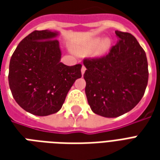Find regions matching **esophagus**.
<instances>
[{"instance_id": "esophagus-1", "label": "esophagus", "mask_w": 160, "mask_h": 160, "mask_svg": "<svg viewBox=\"0 0 160 160\" xmlns=\"http://www.w3.org/2000/svg\"><path fill=\"white\" fill-rule=\"evenodd\" d=\"M86 69H87V68H86V67L82 66V68H81V73H82V74H84V73H85V71H86Z\"/></svg>"}]
</instances>
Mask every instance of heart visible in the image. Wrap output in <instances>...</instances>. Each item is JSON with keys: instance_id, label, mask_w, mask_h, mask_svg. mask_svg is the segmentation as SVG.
Wrapping results in <instances>:
<instances>
[{"instance_id": "1", "label": "heart", "mask_w": 160, "mask_h": 160, "mask_svg": "<svg viewBox=\"0 0 160 160\" xmlns=\"http://www.w3.org/2000/svg\"><path fill=\"white\" fill-rule=\"evenodd\" d=\"M98 47L99 48L97 49V54L98 56H103L104 54H106L108 50L110 49L111 42L109 39H103L101 38H97L92 40L88 44V49L91 50L96 49Z\"/></svg>"}]
</instances>
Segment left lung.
Wrapping results in <instances>:
<instances>
[{
	"mask_svg": "<svg viewBox=\"0 0 160 160\" xmlns=\"http://www.w3.org/2000/svg\"><path fill=\"white\" fill-rule=\"evenodd\" d=\"M115 32L118 41L107 56L84 61L88 104L95 114L110 118L135 107L148 81L144 49L130 33Z\"/></svg>",
	"mask_w": 160,
	"mask_h": 160,
	"instance_id": "obj_1",
	"label": "left lung"
}]
</instances>
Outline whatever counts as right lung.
Returning <instances> with one entry per match:
<instances>
[{
    "label": "right lung",
    "mask_w": 160,
    "mask_h": 160,
    "mask_svg": "<svg viewBox=\"0 0 160 160\" xmlns=\"http://www.w3.org/2000/svg\"><path fill=\"white\" fill-rule=\"evenodd\" d=\"M56 31H35L19 42L9 64L12 97L25 111L49 116L61 110L74 81L81 77V64L61 62Z\"/></svg>",
    "instance_id": "1"
}]
</instances>
